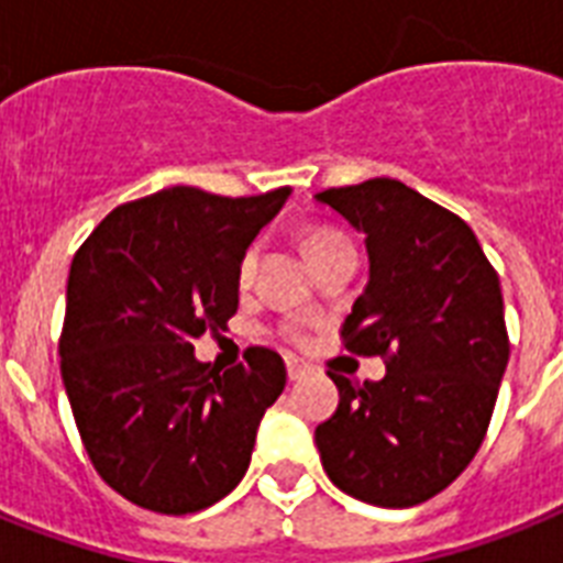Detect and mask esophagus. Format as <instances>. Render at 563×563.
Segmentation results:
<instances>
[{
  "label": "esophagus",
  "mask_w": 563,
  "mask_h": 563,
  "mask_svg": "<svg viewBox=\"0 0 563 563\" xmlns=\"http://www.w3.org/2000/svg\"><path fill=\"white\" fill-rule=\"evenodd\" d=\"M286 373H289V382H297L306 376V364H300L297 358H286Z\"/></svg>",
  "instance_id": "esophagus-1"
}]
</instances>
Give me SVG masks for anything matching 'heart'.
Wrapping results in <instances>:
<instances>
[{
  "instance_id": "b5f03b06",
  "label": "heart",
  "mask_w": 563,
  "mask_h": 563,
  "mask_svg": "<svg viewBox=\"0 0 563 563\" xmlns=\"http://www.w3.org/2000/svg\"><path fill=\"white\" fill-rule=\"evenodd\" d=\"M303 249L314 266H321L323 260L335 257V254H341V251H346V249H353V245H350V240H346V236L341 234L338 228L312 225L303 234ZM254 272H257V249H245L242 251L240 263H236V283H240V286H249V283L254 280ZM289 332L295 341L300 338L297 327H291Z\"/></svg>"
}]
</instances>
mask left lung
<instances>
[{
	"mask_svg": "<svg viewBox=\"0 0 563 563\" xmlns=\"http://www.w3.org/2000/svg\"><path fill=\"white\" fill-rule=\"evenodd\" d=\"M367 236L369 283L344 350L382 355V382L329 373L338 410L314 428L323 472L355 500L408 509L440 495L483 445L509 332L495 266L463 219L396 178L314 196Z\"/></svg>",
	"mask_w": 563,
	"mask_h": 563,
	"instance_id": "obj_1",
	"label": "left lung"
}]
</instances>
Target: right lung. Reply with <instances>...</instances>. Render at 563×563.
I'll use <instances>...</instances> for the list:
<instances>
[{
  "mask_svg": "<svg viewBox=\"0 0 563 563\" xmlns=\"http://www.w3.org/2000/svg\"><path fill=\"white\" fill-rule=\"evenodd\" d=\"M289 190L231 199L167 187L118 205L71 260L63 385L95 472L141 509H208L249 472L286 364L249 346L219 373L196 361L194 338L234 318L236 263Z\"/></svg>",
  "mask_w": 563,
  "mask_h": 563,
  "instance_id": "1",
  "label": "right lung"
}]
</instances>
